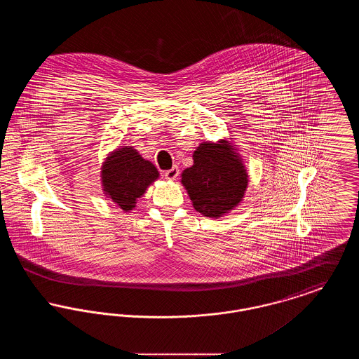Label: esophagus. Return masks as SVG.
<instances>
[{"label":"esophagus","mask_w":359,"mask_h":359,"mask_svg":"<svg viewBox=\"0 0 359 359\" xmlns=\"http://www.w3.org/2000/svg\"><path fill=\"white\" fill-rule=\"evenodd\" d=\"M164 176L167 180H175L179 176V168L177 167H172L171 170L164 172Z\"/></svg>","instance_id":"esophagus-1"}]
</instances>
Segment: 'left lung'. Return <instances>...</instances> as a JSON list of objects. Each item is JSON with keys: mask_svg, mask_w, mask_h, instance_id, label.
Instances as JSON below:
<instances>
[{"mask_svg": "<svg viewBox=\"0 0 359 359\" xmlns=\"http://www.w3.org/2000/svg\"><path fill=\"white\" fill-rule=\"evenodd\" d=\"M194 164L182 173L194 208L208 218H221L242 202L249 183L242 157L231 142L205 141L192 154Z\"/></svg>", "mask_w": 359, "mask_h": 359, "instance_id": "obj_1", "label": "left lung"}]
</instances>
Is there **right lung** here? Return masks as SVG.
<instances>
[{"label":"right lung","instance_id":"add662e5","mask_svg":"<svg viewBox=\"0 0 359 359\" xmlns=\"http://www.w3.org/2000/svg\"><path fill=\"white\" fill-rule=\"evenodd\" d=\"M103 194L123 211H132L137 199L158 179L154 164L133 147H121L107 154L101 168Z\"/></svg>","mask_w":359,"mask_h":359}]
</instances>
